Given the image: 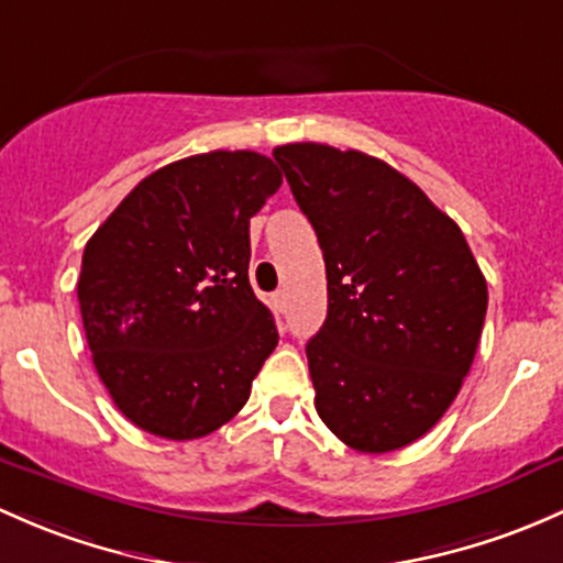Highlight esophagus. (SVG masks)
<instances>
[{
  "instance_id": "obj_1",
  "label": "esophagus",
  "mask_w": 563,
  "mask_h": 563,
  "mask_svg": "<svg viewBox=\"0 0 563 563\" xmlns=\"http://www.w3.org/2000/svg\"><path fill=\"white\" fill-rule=\"evenodd\" d=\"M272 305H275L277 312L286 310V291H275V294H272Z\"/></svg>"
}]
</instances>
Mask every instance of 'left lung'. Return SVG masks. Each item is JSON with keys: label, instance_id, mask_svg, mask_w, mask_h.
<instances>
[{"label": "left lung", "instance_id": "8db88e82", "mask_svg": "<svg viewBox=\"0 0 563 563\" xmlns=\"http://www.w3.org/2000/svg\"><path fill=\"white\" fill-rule=\"evenodd\" d=\"M327 262L329 312L307 342L316 410L345 445L388 453L453 405L488 307L464 234L386 162L291 142L272 151Z\"/></svg>", "mask_w": 563, "mask_h": 563}]
</instances>
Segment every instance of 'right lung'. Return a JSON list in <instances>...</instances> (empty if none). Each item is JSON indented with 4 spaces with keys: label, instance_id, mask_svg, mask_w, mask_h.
Returning a JSON list of instances; mask_svg holds the SVG:
<instances>
[{
    "label": "right lung",
    "instance_id": "obj_1",
    "mask_svg": "<svg viewBox=\"0 0 563 563\" xmlns=\"http://www.w3.org/2000/svg\"><path fill=\"white\" fill-rule=\"evenodd\" d=\"M272 158L212 151L140 180L82 251L78 299L118 410L164 440H199L245 407L275 351L253 294L251 218L280 188Z\"/></svg>",
    "mask_w": 563,
    "mask_h": 563
}]
</instances>
